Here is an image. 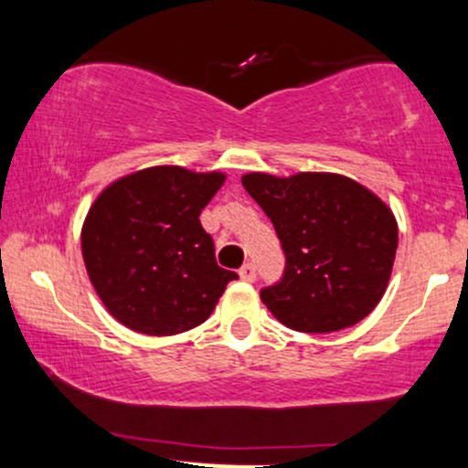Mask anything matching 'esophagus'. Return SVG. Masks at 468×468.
<instances>
[{
  "mask_svg": "<svg viewBox=\"0 0 468 468\" xmlns=\"http://www.w3.org/2000/svg\"><path fill=\"white\" fill-rule=\"evenodd\" d=\"M239 277L244 279V282H255V277H257V272H255V264H244L239 268Z\"/></svg>",
  "mask_w": 468,
  "mask_h": 468,
  "instance_id": "34e87169",
  "label": "esophagus"
}]
</instances>
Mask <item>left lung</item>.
I'll use <instances>...</instances> for the list:
<instances>
[{"instance_id": "8db88e82", "label": "left lung", "mask_w": 468, "mask_h": 468, "mask_svg": "<svg viewBox=\"0 0 468 468\" xmlns=\"http://www.w3.org/2000/svg\"><path fill=\"white\" fill-rule=\"evenodd\" d=\"M249 196L271 218L286 271L261 290L277 321L297 332L327 335L363 321L388 290L399 224L367 186L341 174L302 171L241 176Z\"/></svg>"}]
</instances>
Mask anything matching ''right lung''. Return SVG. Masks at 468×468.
<instances>
[{
  "mask_svg": "<svg viewBox=\"0 0 468 468\" xmlns=\"http://www.w3.org/2000/svg\"><path fill=\"white\" fill-rule=\"evenodd\" d=\"M222 171L160 165L133 171L99 193L80 229L90 282L118 324L171 336L204 324L238 275L218 266L202 208Z\"/></svg>",
  "mask_w": 468,
  "mask_h": 468,
  "instance_id": "1",
  "label": "right lung"
}]
</instances>
